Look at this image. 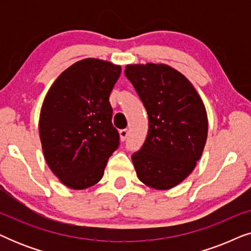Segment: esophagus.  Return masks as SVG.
Wrapping results in <instances>:
<instances>
[{
	"instance_id": "obj_1",
	"label": "esophagus",
	"mask_w": 251,
	"mask_h": 251,
	"mask_svg": "<svg viewBox=\"0 0 251 251\" xmlns=\"http://www.w3.org/2000/svg\"><path fill=\"white\" fill-rule=\"evenodd\" d=\"M128 135H129L128 129H122V130H120V138H121L122 142H125V140L126 139V137H128Z\"/></svg>"
}]
</instances>
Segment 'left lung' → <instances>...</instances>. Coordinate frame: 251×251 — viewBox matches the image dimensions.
I'll return each instance as SVG.
<instances>
[{
  "label": "left lung",
  "instance_id": "left-lung-1",
  "mask_svg": "<svg viewBox=\"0 0 251 251\" xmlns=\"http://www.w3.org/2000/svg\"><path fill=\"white\" fill-rule=\"evenodd\" d=\"M125 74L149 115L145 143L131 155L137 177L154 190H170L190 176L203 153L204 104L188 78L167 64H129Z\"/></svg>",
  "mask_w": 251,
  "mask_h": 251
}]
</instances>
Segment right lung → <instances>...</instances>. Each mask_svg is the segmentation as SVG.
I'll use <instances>...</instances> for the list:
<instances>
[{
    "label": "right lung",
    "mask_w": 251,
    "mask_h": 251,
    "mask_svg": "<svg viewBox=\"0 0 251 251\" xmlns=\"http://www.w3.org/2000/svg\"><path fill=\"white\" fill-rule=\"evenodd\" d=\"M120 74V65L85 58L66 68L44 98L39 120L44 159L72 190L97 184L118 149L109 95Z\"/></svg>",
    "instance_id": "right-lung-1"
}]
</instances>
